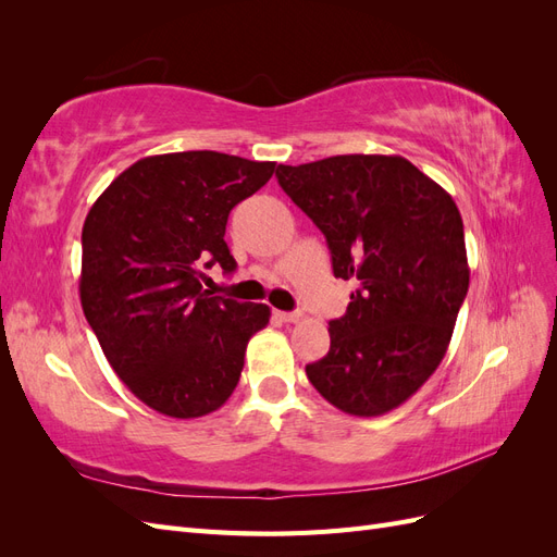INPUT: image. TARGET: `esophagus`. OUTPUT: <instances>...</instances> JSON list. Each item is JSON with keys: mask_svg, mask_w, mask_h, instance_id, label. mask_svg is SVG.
<instances>
[{"mask_svg": "<svg viewBox=\"0 0 557 557\" xmlns=\"http://www.w3.org/2000/svg\"><path fill=\"white\" fill-rule=\"evenodd\" d=\"M276 318L281 323H299L305 315H301V311H276Z\"/></svg>", "mask_w": 557, "mask_h": 557, "instance_id": "esophagus-1", "label": "esophagus"}]
</instances>
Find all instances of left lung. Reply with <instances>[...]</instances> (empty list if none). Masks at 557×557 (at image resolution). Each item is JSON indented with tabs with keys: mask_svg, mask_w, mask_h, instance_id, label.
I'll return each instance as SVG.
<instances>
[{
	"mask_svg": "<svg viewBox=\"0 0 557 557\" xmlns=\"http://www.w3.org/2000/svg\"><path fill=\"white\" fill-rule=\"evenodd\" d=\"M276 178L325 234L334 276L358 285L327 356L307 364L311 385L350 416L397 409L444 360L467 297L458 207L401 156L278 164Z\"/></svg>",
	"mask_w": 557,
	"mask_h": 557,
	"instance_id": "obj_1",
	"label": "left lung"
}]
</instances>
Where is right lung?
I'll return each mask as SVG.
<instances>
[{
    "mask_svg": "<svg viewBox=\"0 0 557 557\" xmlns=\"http://www.w3.org/2000/svg\"><path fill=\"white\" fill-rule=\"evenodd\" d=\"M276 162L215 150L150 156L115 176L83 223L81 307L134 397L170 418L221 409L267 305L213 297L201 269L234 272L230 211L272 178Z\"/></svg>",
    "mask_w": 557,
    "mask_h": 557,
    "instance_id": "obj_1",
    "label": "right lung"
}]
</instances>
